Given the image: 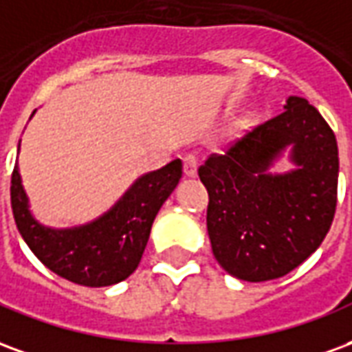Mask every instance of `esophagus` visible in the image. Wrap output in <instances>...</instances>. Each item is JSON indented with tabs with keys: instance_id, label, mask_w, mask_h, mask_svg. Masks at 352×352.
Here are the masks:
<instances>
[{
	"instance_id": "34e87169",
	"label": "esophagus",
	"mask_w": 352,
	"mask_h": 352,
	"mask_svg": "<svg viewBox=\"0 0 352 352\" xmlns=\"http://www.w3.org/2000/svg\"><path fill=\"white\" fill-rule=\"evenodd\" d=\"M183 169L186 177H196V173H198V158L194 154H186L183 160Z\"/></svg>"
}]
</instances>
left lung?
Listing matches in <instances>:
<instances>
[{
    "instance_id": "obj_1",
    "label": "left lung",
    "mask_w": 352,
    "mask_h": 352,
    "mask_svg": "<svg viewBox=\"0 0 352 352\" xmlns=\"http://www.w3.org/2000/svg\"><path fill=\"white\" fill-rule=\"evenodd\" d=\"M285 111L213 154L198 175L209 192L207 232L217 262L249 283L277 279L317 251L338 201V141L309 101ZM289 151L293 169L273 174Z\"/></svg>"
}]
</instances>
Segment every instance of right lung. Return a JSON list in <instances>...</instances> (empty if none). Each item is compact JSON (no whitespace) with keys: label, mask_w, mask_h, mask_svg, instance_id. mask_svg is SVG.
Listing matches in <instances>:
<instances>
[{"label":"right lung","mask_w":352,"mask_h":352,"mask_svg":"<svg viewBox=\"0 0 352 352\" xmlns=\"http://www.w3.org/2000/svg\"><path fill=\"white\" fill-rule=\"evenodd\" d=\"M181 177L183 162H169L139 177L98 219L73 228H50L32 213L16 162L11 179L12 214L20 236L50 272L82 287H109L138 270L154 219Z\"/></svg>","instance_id":"obj_1"}]
</instances>
